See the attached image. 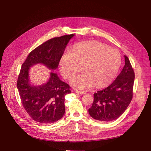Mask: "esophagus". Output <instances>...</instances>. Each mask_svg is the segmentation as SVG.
Masks as SVG:
<instances>
[{"label": "esophagus", "mask_w": 151, "mask_h": 151, "mask_svg": "<svg viewBox=\"0 0 151 151\" xmlns=\"http://www.w3.org/2000/svg\"><path fill=\"white\" fill-rule=\"evenodd\" d=\"M76 93H78V94H84L86 93L85 91H80V90H76Z\"/></svg>", "instance_id": "34e87169"}]
</instances>
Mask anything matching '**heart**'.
Returning <instances> with one entry per match:
<instances>
[{"instance_id": "heart-1", "label": "heart", "mask_w": 151, "mask_h": 151, "mask_svg": "<svg viewBox=\"0 0 151 151\" xmlns=\"http://www.w3.org/2000/svg\"><path fill=\"white\" fill-rule=\"evenodd\" d=\"M121 65V56L116 50L96 41L76 45L67 50L60 60V69L65 79L81 70L84 72L71 79L76 88L87 89L94 84L103 88L115 78Z\"/></svg>"}]
</instances>
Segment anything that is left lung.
<instances>
[{
  "label": "left lung",
  "instance_id": "obj_1",
  "mask_svg": "<svg viewBox=\"0 0 151 151\" xmlns=\"http://www.w3.org/2000/svg\"><path fill=\"white\" fill-rule=\"evenodd\" d=\"M125 65L116 79L106 88L94 94L89 113L101 122L115 120L126 110L133 97L135 73L129 58L125 55Z\"/></svg>",
  "mask_w": 151,
  "mask_h": 151
}]
</instances>
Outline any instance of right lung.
<instances>
[{
	"label": "right lung",
	"mask_w": 151,
	"mask_h": 151,
	"mask_svg": "<svg viewBox=\"0 0 151 151\" xmlns=\"http://www.w3.org/2000/svg\"><path fill=\"white\" fill-rule=\"evenodd\" d=\"M74 35L50 39L35 48L22 63L17 88L24 108L32 119L42 124L54 123L65 111V96L71 93L70 87L62 81L56 73L51 72L47 83L35 86L29 83V67L43 63L50 70L58 67L68 42Z\"/></svg>",
	"instance_id": "right-lung-1"
}]
</instances>
